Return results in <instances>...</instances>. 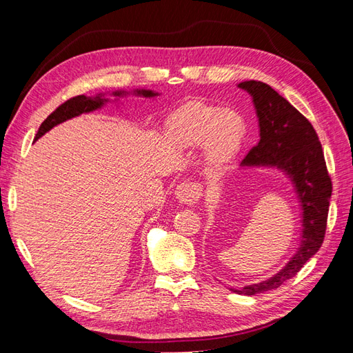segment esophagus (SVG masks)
<instances>
[{"instance_id":"esophagus-1","label":"esophagus","mask_w":353,"mask_h":353,"mask_svg":"<svg viewBox=\"0 0 353 353\" xmlns=\"http://www.w3.org/2000/svg\"><path fill=\"white\" fill-rule=\"evenodd\" d=\"M175 196L179 203L191 206V205H194V203H197V200L200 199L201 187L197 183H181L176 187Z\"/></svg>"}]
</instances>
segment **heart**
I'll use <instances>...</instances> for the list:
<instances>
[{"mask_svg":"<svg viewBox=\"0 0 353 353\" xmlns=\"http://www.w3.org/2000/svg\"><path fill=\"white\" fill-rule=\"evenodd\" d=\"M166 131L179 147L205 144L208 163L222 168L239 153L245 135V121L232 109H221L205 101H188L169 117Z\"/></svg>","mask_w":353,"mask_h":353,"instance_id":"1","label":"heart"}]
</instances>
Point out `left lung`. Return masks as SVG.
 <instances>
[{"label": "left lung", "instance_id": "left-lung-1", "mask_svg": "<svg viewBox=\"0 0 353 353\" xmlns=\"http://www.w3.org/2000/svg\"><path fill=\"white\" fill-rule=\"evenodd\" d=\"M239 87L253 97L261 140L243 159L241 166H275L292 179L302 206V241L293 258L271 279L244 285L234 293L253 296L274 290L290 280L319 250L325 237L331 197V178L318 135L306 117L284 97L261 81Z\"/></svg>", "mask_w": 353, "mask_h": 353}]
</instances>
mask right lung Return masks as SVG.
<instances>
[{
    "label": "right lung",
    "instance_id": "right-lung-1",
    "mask_svg": "<svg viewBox=\"0 0 353 353\" xmlns=\"http://www.w3.org/2000/svg\"><path fill=\"white\" fill-rule=\"evenodd\" d=\"M123 94H125V91L113 92V95H116V97H121V95H123ZM135 94L143 95V97H145V99H150V97H154V95H157V92H153L150 90H137ZM105 101H108V99H104L101 94L95 95V97H87V95H77V97H73V99L65 101L61 105H59V108L54 112H52L44 122L41 123L39 130L35 135V140H38V138H41L46 132H48L51 128H54L56 125H59L61 122L72 119V117L79 116L82 113H88V112H92V110H97V109L103 108V104Z\"/></svg>",
    "mask_w": 353,
    "mask_h": 353
}]
</instances>
